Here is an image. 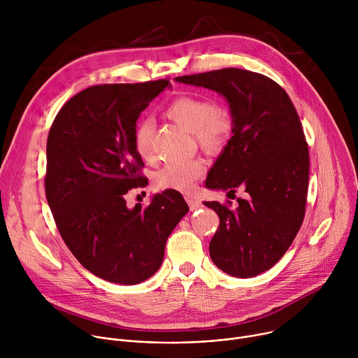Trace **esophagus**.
Segmentation results:
<instances>
[{"label":"esophagus","mask_w":358,"mask_h":358,"mask_svg":"<svg viewBox=\"0 0 358 358\" xmlns=\"http://www.w3.org/2000/svg\"><path fill=\"white\" fill-rule=\"evenodd\" d=\"M187 202H188V207H189L191 211H195V210H198V208L202 207L201 201H198V199H195V198H191V196L187 198Z\"/></svg>","instance_id":"esophagus-1"}]
</instances>
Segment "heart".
<instances>
[{
  "label": "heart",
  "mask_w": 358,
  "mask_h": 358,
  "mask_svg": "<svg viewBox=\"0 0 358 358\" xmlns=\"http://www.w3.org/2000/svg\"><path fill=\"white\" fill-rule=\"evenodd\" d=\"M166 115L176 123L194 133L198 143L210 150L220 148L232 133V117L224 109H217L214 100L201 94H182L170 101ZM152 127L151 120L137 122L133 133L134 148L143 160H152ZM206 171L201 159L174 160L160 169L155 177V184L160 189L188 191Z\"/></svg>",
  "instance_id": "obj_1"
}]
</instances>
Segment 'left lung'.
<instances>
[{"mask_svg": "<svg viewBox=\"0 0 358 358\" xmlns=\"http://www.w3.org/2000/svg\"><path fill=\"white\" fill-rule=\"evenodd\" d=\"M176 82L224 96L234 123L206 187L228 194L245 189L246 198L236 199V208L206 202L220 217L211 259L235 278L266 272L297 235L308 196L309 148L292 100L268 76L236 68L178 76Z\"/></svg>", "mask_w": 358, "mask_h": 358, "instance_id": "8db88e82", "label": "left lung"}]
</instances>
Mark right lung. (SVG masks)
Returning a JSON list of instances; mask_svg holds the SVG:
<instances>
[{"mask_svg": "<svg viewBox=\"0 0 358 358\" xmlns=\"http://www.w3.org/2000/svg\"><path fill=\"white\" fill-rule=\"evenodd\" d=\"M167 79L97 85L68 100L46 141L45 192L62 239L100 279L136 285L155 275L167 238L188 213L182 195L166 189L150 206L127 208L124 195L144 187L133 133L140 113Z\"/></svg>", "mask_w": 358, "mask_h": 358, "instance_id": "1", "label": "right lung"}]
</instances>
